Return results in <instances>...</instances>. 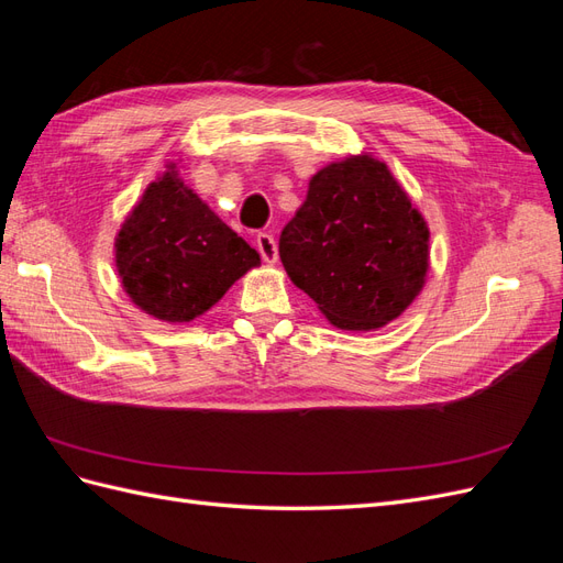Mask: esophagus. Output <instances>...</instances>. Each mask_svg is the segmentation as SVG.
Returning <instances> with one entry per match:
<instances>
[{"label":"esophagus","mask_w":563,"mask_h":563,"mask_svg":"<svg viewBox=\"0 0 563 563\" xmlns=\"http://www.w3.org/2000/svg\"><path fill=\"white\" fill-rule=\"evenodd\" d=\"M255 249H258L261 258L265 263H277V242H275V236H272L269 232H258V234H255Z\"/></svg>","instance_id":"esophagus-1"}]
</instances>
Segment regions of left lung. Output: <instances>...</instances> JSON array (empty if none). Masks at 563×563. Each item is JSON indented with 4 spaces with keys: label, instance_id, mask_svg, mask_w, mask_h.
Returning a JSON list of instances; mask_svg holds the SVG:
<instances>
[{
    "label": "left lung",
    "instance_id": "1",
    "mask_svg": "<svg viewBox=\"0 0 563 563\" xmlns=\"http://www.w3.org/2000/svg\"><path fill=\"white\" fill-rule=\"evenodd\" d=\"M279 255L333 327L380 329L420 294L430 267V230L420 211L371 155L323 166L279 236Z\"/></svg>",
    "mask_w": 563,
    "mask_h": 563
}]
</instances>
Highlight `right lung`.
Returning a JSON list of instances; mask_svg holds the SVG:
<instances>
[{
    "instance_id": "obj_1",
    "label": "right lung",
    "mask_w": 563,
    "mask_h": 563,
    "mask_svg": "<svg viewBox=\"0 0 563 563\" xmlns=\"http://www.w3.org/2000/svg\"><path fill=\"white\" fill-rule=\"evenodd\" d=\"M117 272L139 308L172 323L211 310L261 255L230 230L176 166L147 185L114 242Z\"/></svg>"
}]
</instances>
